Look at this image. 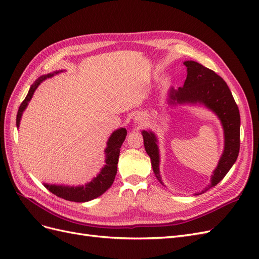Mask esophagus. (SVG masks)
<instances>
[{
	"instance_id": "1",
	"label": "esophagus",
	"mask_w": 259,
	"mask_h": 259,
	"mask_svg": "<svg viewBox=\"0 0 259 259\" xmlns=\"http://www.w3.org/2000/svg\"><path fill=\"white\" fill-rule=\"evenodd\" d=\"M135 121L137 122V123H140L143 121V116H140V115H138V116H136V119H135Z\"/></svg>"
}]
</instances>
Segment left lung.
Returning a JSON list of instances; mask_svg holds the SVG:
<instances>
[{
	"instance_id": "1",
	"label": "left lung",
	"mask_w": 259,
	"mask_h": 259,
	"mask_svg": "<svg viewBox=\"0 0 259 259\" xmlns=\"http://www.w3.org/2000/svg\"><path fill=\"white\" fill-rule=\"evenodd\" d=\"M187 77L183 88H170L167 103L169 105H202L214 112L224 130V151L217 167L210 177V185L204 190L194 193H204L209 188L216 186L230 170L238 159L240 150V112L227 83L221 76L197 61L187 60ZM146 152L151 159V165L155 177L162 183L160 175V152L158 138L151 131H143Z\"/></svg>"
}]
</instances>
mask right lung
Masks as SVG:
<instances>
[{
  "mask_svg": "<svg viewBox=\"0 0 259 259\" xmlns=\"http://www.w3.org/2000/svg\"><path fill=\"white\" fill-rule=\"evenodd\" d=\"M62 72L55 71L53 73H49L45 75H41L38 79L31 85V88L28 92V95L22 101L16 117V125L17 128L19 127L20 120L23 111L26 110V108L29 104V101L32 98L35 90L37 86L40 85L44 80L49 79V77L54 76L55 74H58ZM127 132L124 127L117 128L114 131L112 134L109 137L107 142V147L105 149V165L101 167L100 171L97 174L96 177H94L90 183L85 184L83 186H65V185H50V184H43L46 189H49L52 193H54L57 197L65 199L68 201L72 202H88L91 200L96 199L100 197L101 194L105 193L109 188L114 182V178L116 175L117 170V162H119V155H120V148L126 137Z\"/></svg>",
  "mask_w": 259,
  "mask_h": 259,
  "instance_id": "1",
  "label": "right lung"
}]
</instances>
